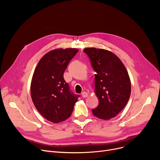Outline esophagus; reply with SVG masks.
<instances>
[{
	"instance_id": "obj_1",
	"label": "esophagus",
	"mask_w": 160,
	"mask_h": 160,
	"mask_svg": "<svg viewBox=\"0 0 160 160\" xmlns=\"http://www.w3.org/2000/svg\"><path fill=\"white\" fill-rule=\"evenodd\" d=\"M82 97L83 98H86L88 97V93H87V92H83V93H82Z\"/></svg>"
}]
</instances>
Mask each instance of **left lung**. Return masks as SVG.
Here are the masks:
<instances>
[{"instance_id":"obj_1","label":"left lung","mask_w":160,"mask_h":160,"mask_svg":"<svg viewBox=\"0 0 160 160\" xmlns=\"http://www.w3.org/2000/svg\"><path fill=\"white\" fill-rule=\"evenodd\" d=\"M83 52L89 56L95 76V93L99 103L93 114L103 120L116 117L127 105L131 93L128 71L120 59L108 50L88 47Z\"/></svg>"}]
</instances>
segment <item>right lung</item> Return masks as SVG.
I'll use <instances>...</instances> for the list:
<instances>
[{
  "label": "right lung",
  "instance_id": "add662e5",
  "mask_svg": "<svg viewBox=\"0 0 160 160\" xmlns=\"http://www.w3.org/2000/svg\"><path fill=\"white\" fill-rule=\"evenodd\" d=\"M77 48H58L45 54L38 62L31 81L30 93L37 110L54 123L71 116L79 95L71 93L63 72Z\"/></svg>",
  "mask_w": 160,
  "mask_h": 160
}]
</instances>
